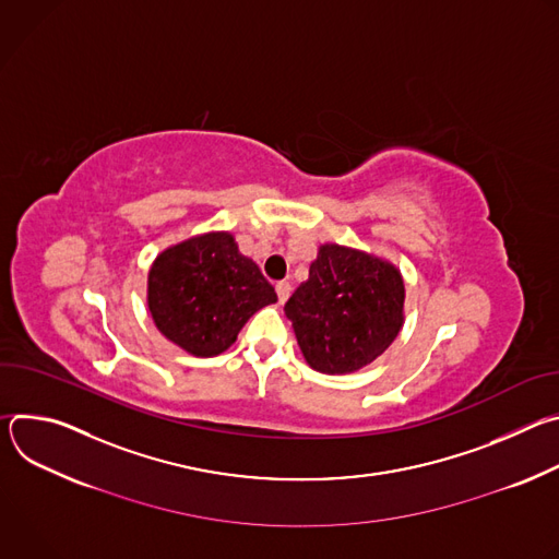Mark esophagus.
I'll use <instances>...</instances> for the list:
<instances>
[{
  "mask_svg": "<svg viewBox=\"0 0 559 559\" xmlns=\"http://www.w3.org/2000/svg\"><path fill=\"white\" fill-rule=\"evenodd\" d=\"M276 294H278V300H281V302H285V300L289 298V294H292V285H289L287 281L276 283Z\"/></svg>",
  "mask_w": 559,
  "mask_h": 559,
  "instance_id": "esophagus-1",
  "label": "esophagus"
}]
</instances>
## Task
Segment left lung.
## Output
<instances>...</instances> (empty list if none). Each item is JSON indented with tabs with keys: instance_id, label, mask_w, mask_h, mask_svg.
<instances>
[{
	"instance_id": "obj_1",
	"label": "left lung",
	"mask_w": 559,
	"mask_h": 559,
	"mask_svg": "<svg viewBox=\"0 0 559 559\" xmlns=\"http://www.w3.org/2000/svg\"><path fill=\"white\" fill-rule=\"evenodd\" d=\"M307 365L343 376L371 365L405 323V281L393 263L338 243L318 248L309 278L285 302Z\"/></svg>"
}]
</instances>
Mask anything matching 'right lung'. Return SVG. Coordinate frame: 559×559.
<instances>
[{"instance_id":"right-lung-1","label":"right lung","mask_w":559,"mask_h":559,"mask_svg":"<svg viewBox=\"0 0 559 559\" xmlns=\"http://www.w3.org/2000/svg\"><path fill=\"white\" fill-rule=\"evenodd\" d=\"M259 265L229 231H205L166 248L147 272L156 330L183 352L210 358L229 349L259 309L276 302Z\"/></svg>"}]
</instances>
